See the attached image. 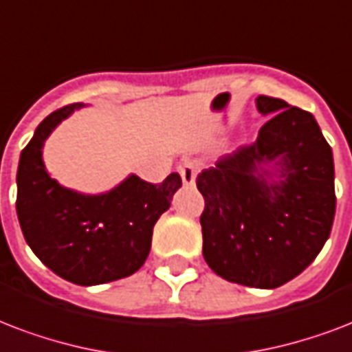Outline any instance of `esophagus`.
<instances>
[{"instance_id":"34e87169","label":"esophagus","mask_w":352,"mask_h":352,"mask_svg":"<svg viewBox=\"0 0 352 352\" xmlns=\"http://www.w3.org/2000/svg\"><path fill=\"white\" fill-rule=\"evenodd\" d=\"M199 170H201V162H197V160H188V162H184V164L179 168V171H181V177H182V182H184L186 186H194L195 177H197Z\"/></svg>"}]
</instances>
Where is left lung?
I'll return each instance as SVG.
<instances>
[{"label": "left lung", "instance_id": "8db88e82", "mask_svg": "<svg viewBox=\"0 0 352 352\" xmlns=\"http://www.w3.org/2000/svg\"><path fill=\"white\" fill-rule=\"evenodd\" d=\"M256 109L272 114L256 140L197 175L203 256L229 283L273 289L305 272L329 240L334 158L310 112L267 96Z\"/></svg>", "mask_w": 352, "mask_h": 352}]
</instances>
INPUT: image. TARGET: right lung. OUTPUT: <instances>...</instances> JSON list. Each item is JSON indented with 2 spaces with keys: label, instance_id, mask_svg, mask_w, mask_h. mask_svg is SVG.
Instances as JSON below:
<instances>
[{
  "label": "right lung",
  "instance_id": "obj_1",
  "mask_svg": "<svg viewBox=\"0 0 352 352\" xmlns=\"http://www.w3.org/2000/svg\"><path fill=\"white\" fill-rule=\"evenodd\" d=\"M80 107L51 112L21 151L16 212L27 245L51 272L79 286H96L129 277L144 265L153 227L182 181L179 173L160 184L129 175L98 195L60 186L45 170L42 147L51 131Z\"/></svg>",
  "mask_w": 352,
  "mask_h": 352
}]
</instances>
